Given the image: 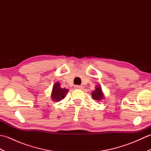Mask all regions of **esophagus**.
I'll return each mask as SVG.
<instances>
[{"mask_svg":"<svg viewBox=\"0 0 151 151\" xmlns=\"http://www.w3.org/2000/svg\"><path fill=\"white\" fill-rule=\"evenodd\" d=\"M76 89H82V86H78V85H76L75 86Z\"/></svg>","mask_w":151,"mask_h":151,"instance_id":"obj_1","label":"esophagus"}]
</instances>
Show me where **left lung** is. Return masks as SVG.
Returning <instances> with one entry per match:
<instances>
[{
  "label": "left lung",
  "mask_w": 151,
  "mask_h": 151,
  "mask_svg": "<svg viewBox=\"0 0 151 151\" xmlns=\"http://www.w3.org/2000/svg\"><path fill=\"white\" fill-rule=\"evenodd\" d=\"M92 98L96 101H100L103 99V94H102L101 88L100 87H97L95 90L93 91L91 93Z\"/></svg>",
  "instance_id": "8db88e82"
}]
</instances>
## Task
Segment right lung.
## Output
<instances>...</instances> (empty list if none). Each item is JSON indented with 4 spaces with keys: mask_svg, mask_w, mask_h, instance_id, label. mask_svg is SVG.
Instances as JSON below:
<instances>
[{
    "mask_svg": "<svg viewBox=\"0 0 151 151\" xmlns=\"http://www.w3.org/2000/svg\"><path fill=\"white\" fill-rule=\"evenodd\" d=\"M69 91V89H65V88H60V83L56 82V84H54L53 88H52V99L54 101H60L63 99L66 94Z\"/></svg>",
    "mask_w": 151,
    "mask_h": 151,
    "instance_id": "obj_1",
    "label": "right lung"
}]
</instances>
